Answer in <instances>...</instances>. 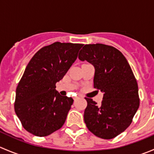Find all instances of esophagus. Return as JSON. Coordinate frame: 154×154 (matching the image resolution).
Returning a JSON list of instances; mask_svg holds the SVG:
<instances>
[{"instance_id": "1", "label": "esophagus", "mask_w": 154, "mask_h": 154, "mask_svg": "<svg viewBox=\"0 0 154 154\" xmlns=\"http://www.w3.org/2000/svg\"><path fill=\"white\" fill-rule=\"evenodd\" d=\"M80 96H76V97H74V100H77L78 98H80Z\"/></svg>"}]
</instances>
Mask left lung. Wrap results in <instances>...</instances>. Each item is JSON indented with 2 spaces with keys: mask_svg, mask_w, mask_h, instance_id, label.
Masks as SVG:
<instances>
[{
  "mask_svg": "<svg viewBox=\"0 0 154 154\" xmlns=\"http://www.w3.org/2000/svg\"><path fill=\"white\" fill-rule=\"evenodd\" d=\"M78 58L94 66V88L103 93L99 105L85 97L87 128L97 137L113 139L130 126L139 109V88L133 71L122 53L106 45H86Z\"/></svg>",
  "mask_w": 154,
  "mask_h": 154,
  "instance_id": "8db88e82",
  "label": "left lung"
}]
</instances>
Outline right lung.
Here are the masks:
<instances>
[{
    "label": "right lung",
    "mask_w": 154,
    "mask_h": 154,
    "mask_svg": "<svg viewBox=\"0 0 154 154\" xmlns=\"http://www.w3.org/2000/svg\"><path fill=\"white\" fill-rule=\"evenodd\" d=\"M83 44L57 42L42 48L32 57L16 88L15 112L23 127L39 137L63 127L73 104L60 95L56 83L77 60Z\"/></svg>",
    "instance_id": "right-lung-1"
}]
</instances>
